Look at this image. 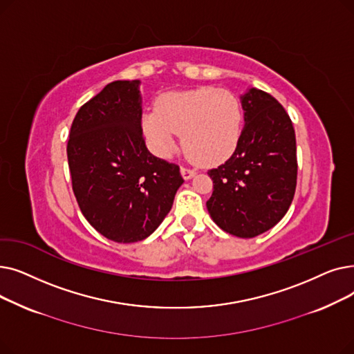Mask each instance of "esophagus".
<instances>
[{
  "label": "esophagus",
  "instance_id": "esophagus-1",
  "mask_svg": "<svg viewBox=\"0 0 354 354\" xmlns=\"http://www.w3.org/2000/svg\"><path fill=\"white\" fill-rule=\"evenodd\" d=\"M180 171H181V176L184 180H190L196 174L194 170H192V168H187V167H181Z\"/></svg>",
  "mask_w": 354,
  "mask_h": 354
}]
</instances>
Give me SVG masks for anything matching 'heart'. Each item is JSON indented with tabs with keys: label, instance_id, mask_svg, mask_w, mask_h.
<instances>
[{
	"label": "heart",
	"instance_id": "obj_1",
	"mask_svg": "<svg viewBox=\"0 0 354 354\" xmlns=\"http://www.w3.org/2000/svg\"><path fill=\"white\" fill-rule=\"evenodd\" d=\"M242 111L239 100L227 91L200 88L164 95L157 111L142 116L145 137L158 156H168L183 133L187 156L203 165L227 160L241 138Z\"/></svg>",
	"mask_w": 354,
	"mask_h": 354
}]
</instances>
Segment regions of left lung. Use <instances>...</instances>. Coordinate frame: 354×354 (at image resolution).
Masks as SVG:
<instances>
[{"mask_svg":"<svg viewBox=\"0 0 354 354\" xmlns=\"http://www.w3.org/2000/svg\"><path fill=\"white\" fill-rule=\"evenodd\" d=\"M245 127L232 157L207 171L214 223L238 238H255L288 212L297 187V144L291 118L263 91L242 96Z\"/></svg>","mask_w":354,"mask_h":354,"instance_id":"obj_1","label":"left lung"}]
</instances>
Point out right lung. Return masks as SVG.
Returning a JSON list of instances; mask_svg holds the SVG:
<instances>
[{"label": "right lung", "instance_id": "obj_1", "mask_svg": "<svg viewBox=\"0 0 354 354\" xmlns=\"http://www.w3.org/2000/svg\"><path fill=\"white\" fill-rule=\"evenodd\" d=\"M140 80H116L77 111L67 141L72 189L86 221L105 238H148L183 184L180 167L154 157L142 136Z\"/></svg>", "mask_w": 354, "mask_h": 354}]
</instances>
